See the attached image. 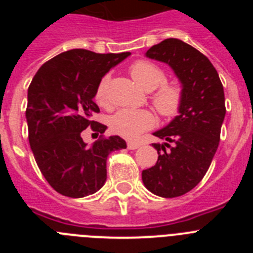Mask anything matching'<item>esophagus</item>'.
<instances>
[{
	"label": "esophagus",
	"mask_w": 253,
	"mask_h": 253,
	"mask_svg": "<svg viewBox=\"0 0 253 253\" xmlns=\"http://www.w3.org/2000/svg\"><path fill=\"white\" fill-rule=\"evenodd\" d=\"M142 146V144H140L139 142H128V148L129 149H138L139 148V147Z\"/></svg>",
	"instance_id": "34e87169"
}]
</instances>
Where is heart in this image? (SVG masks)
Instances as JSON below:
<instances>
[{
	"label": "heart",
	"instance_id": "heart-1",
	"mask_svg": "<svg viewBox=\"0 0 253 253\" xmlns=\"http://www.w3.org/2000/svg\"><path fill=\"white\" fill-rule=\"evenodd\" d=\"M129 73L138 86L144 91H156L151 100L157 113L163 118H172L180 111L184 101V88L177 82H165L166 73L157 64L149 60H137L129 67ZM107 84L109 76H104L97 84L95 100L101 106L107 105ZM111 128L122 137L137 138L142 131L153 128L156 118L149 110L144 109H123L110 120Z\"/></svg>",
	"mask_w": 253,
	"mask_h": 253
}]
</instances>
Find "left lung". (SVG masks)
<instances>
[{"mask_svg":"<svg viewBox=\"0 0 253 253\" xmlns=\"http://www.w3.org/2000/svg\"><path fill=\"white\" fill-rule=\"evenodd\" d=\"M146 55L169 64L184 88L178 115L153 133L163 139L152 144L157 149V163L142 172L151 193L176 198L193 190L213 161L225 116L224 90L211 62L182 40L165 39Z\"/></svg>","mask_w":253,"mask_h":253,"instance_id":"obj_1","label":"left lung"}]
</instances>
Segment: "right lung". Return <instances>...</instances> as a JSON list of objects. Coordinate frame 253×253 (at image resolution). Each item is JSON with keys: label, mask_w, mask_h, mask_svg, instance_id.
<instances>
[{"label": "right lung", "mask_w": 253, "mask_h": 253, "mask_svg": "<svg viewBox=\"0 0 253 253\" xmlns=\"http://www.w3.org/2000/svg\"><path fill=\"white\" fill-rule=\"evenodd\" d=\"M130 53L99 54L72 49L40 67L28 90L29 143L48 184L68 198L95 194L106 181L107 156L126 148L119 135L87 146L81 133L91 126L104 134L106 125L92 120L100 109L93 101L97 84Z\"/></svg>", "instance_id": "add662e5"}]
</instances>
